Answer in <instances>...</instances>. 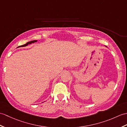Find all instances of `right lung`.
<instances>
[{
  "instance_id": "1",
  "label": "right lung",
  "mask_w": 127,
  "mask_h": 127,
  "mask_svg": "<svg viewBox=\"0 0 127 127\" xmlns=\"http://www.w3.org/2000/svg\"><path fill=\"white\" fill-rule=\"evenodd\" d=\"M37 41V40H32V41H31V42H28L27 43H26L25 44H24V45H21L20 46H27L28 45H29V44H32V43H33L36 42ZM19 47H20V46H19Z\"/></svg>"
}]
</instances>
